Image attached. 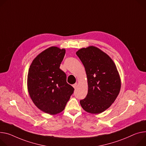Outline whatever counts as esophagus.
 <instances>
[{"mask_svg":"<svg viewBox=\"0 0 146 146\" xmlns=\"http://www.w3.org/2000/svg\"><path fill=\"white\" fill-rule=\"evenodd\" d=\"M77 86H78L77 83H76L75 84H74L73 85V88H76L77 87Z\"/></svg>","mask_w":146,"mask_h":146,"instance_id":"esophagus-1","label":"esophagus"}]
</instances>
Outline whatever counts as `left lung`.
Returning <instances> with one entry per match:
<instances>
[{
    "mask_svg": "<svg viewBox=\"0 0 146 146\" xmlns=\"http://www.w3.org/2000/svg\"><path fill=\"white\" fill-rule=\"evenodd\" d=\"M76 55L84 66L88 83V93L80 105L88 113H100L111 107L120 92L116 66L107 54L94 46L79 49Z\"/></svg>",
    "mask_w": 146,
    "mask_h": 146,
    "instance_id": "8db88e82",
    "label": "left lung"
}]
</instances>
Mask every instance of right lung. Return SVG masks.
I'll use <instances>...</instances> for the list:
<instances>
[{"label":"right lung","instance_id":"right-lung-1","mask_svg":"<svg viewBox=\"0 0 146 146\" xmlns=\"http://www.w3.org/2000/svg\"><path fill=\"white\" fill-rule=\"evenodd\" d=\"M65 52L64 49L49 47L35 57L29 70L30 97L38 109L50 115L64 110L74 90L59 68Z\"/></svg>","mask_w":146,"mask_h":146}]
</instances>
